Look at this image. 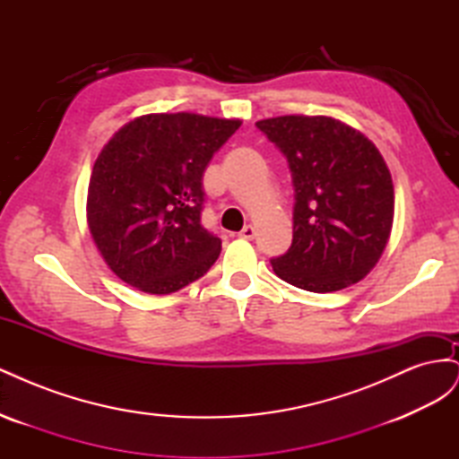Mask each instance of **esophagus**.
Returning <instances> with one entry per match:
<instances>
[{"instance_id":"esophagus-1","label":"esophagus","mask_w":459,"mask_h":459,"mask_svg":"<svg viewBox=\"0 0 459 459\" xmlns=\"http://www.w3.org/2000/svg\"><path fill=\"white\" fill-rule=\"evenodd\" d=\"M255 235H256V231H255V228L248 224V226H245L241 231H239V238H243V239H255Z\"/></svg>"}]
</instances>
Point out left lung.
<instances>
[{"label": "left lung", "instance_id": "left-lung-1", "mask_svg": "<svg viewBox=\"0 0 459 459\" xmlns=\"http://www.w3.org/2000/svg\"><path fill=\"white\" fill-rule=\"evenodd\" d=\"M256 128L283 152L295 187L293 243L272 258L273 272L312 293L364 280L394 218L393 178L377 147L329 117H277Z\"/></svg>", "mask_w": 459, "mask_h": 459}]
</instances>
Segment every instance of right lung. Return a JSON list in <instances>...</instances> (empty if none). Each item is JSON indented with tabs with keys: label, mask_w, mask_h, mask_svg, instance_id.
Masks as SVG:
<instances>
[{
	"label": "right lung",
	"mask_w": 459,
	"mask_h": 459,
	"mask_svg": "<svg viewBox=\"0 0 459 459\" xmlns=\"http://www.w3.org/2000/svg\"><path fill=\"white\" fill-rule=\"evenodd\" d=\"M241 120L145 115L110 137L88 187V224L124 283L169 295L211 270L221 241L203 228V174Z\"/></svg>",
	"instance_id": "1"
}]
</instances>
